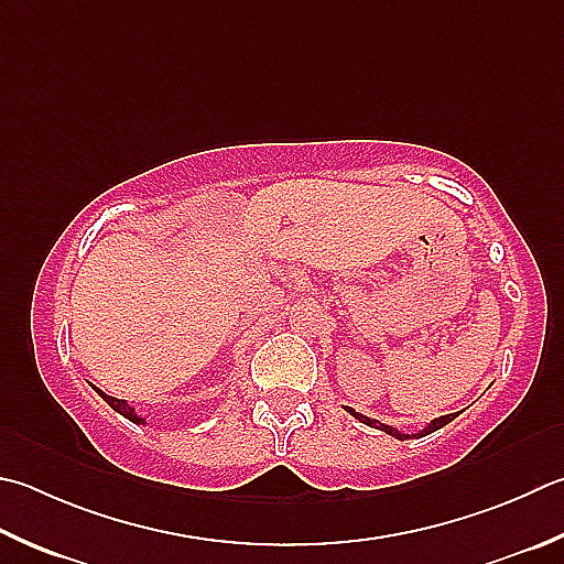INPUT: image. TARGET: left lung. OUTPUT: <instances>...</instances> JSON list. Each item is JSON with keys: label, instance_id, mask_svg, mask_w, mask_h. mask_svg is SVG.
<instances>
[{"label": "left lung", "instance_id": "1", "mask_svg": "<svg viewBox=\"0 0 564 564\" xmlns=\"http://www.w3.org/2000/svg\"><path fill=\"white\" fill-rule=\"evenodd\" d=\"M345 409H347V412H350V414H355L357 419H360L362 424H367V426H375V429H380V432H384V434H389V436L399 438V442H404V438H414V436H426V434H432V432H436V429H442V426H446L448 422H454V419H456V414H446V416H438V419H434V422L429 424L426 429H422V432H419V434H402V432H397V429H392V426H387V424L375 422V419H370V416H362V414H357L355 409H350V406H345Z\"/></svg>", "mask_w": 564, "mask_h": 564}]
</instances>
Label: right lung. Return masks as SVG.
<instances>
[{
  "label": "right lung",
  "mask_w": 564,
  "mask_h": 564,
  "mask_svg": "<svg viewBox=\"0 0 564 564\" xmlns=\"http://www.w3.org/2000/svg\"><path fill=\"white\" fill-rule=\"evenodd\" d=\"M96 392L100 394V397H104L106 399V402L112 406V409H116V412H120L122 416H128L130 419V422H135V424H142V422H145V419H140L138 414H135V409H132V406H128L126 404V399H116V397H108L106 392H100V389H96Z\"/></svg>",
  "instance_id": "1"
}]
</instances>
